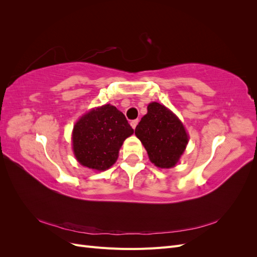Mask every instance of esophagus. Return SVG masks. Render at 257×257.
Wrapping results in <instances>:
<instances>
[{
  "instance_id": "34e87169",
  "label": "esophagus",
  "mask_w": 257,
  "mask_h": 257,
  "mask_svg": "<svg viewBox=\"0 0 257 257\" xmlns=\"http://www.w3.org/2000/svg\"><path fill=\"white\" fill-rule=\"evenodd\" d=\"M138 120L136 119V120H132L131 121V125H132V127H133V128H135L136 127V125H137V124H138Z\"/></svg>"
}]
</instances>
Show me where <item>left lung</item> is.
I'll use <instances>...</instances> for the list:
<instances>
[{
    "label": "left lung",
    "mask_w": 257,
    "mask_h": 257,
    "mask_svg": "<svg viewBox=\"0 0 257 257\" xmlns=\"http://www.w3.org/2000/svg\"><path fill=\"white\" fill-rule=\"evenodd\" d=\"M150 161L161 168L174 167L188 145L183 124L164 105L151 103L135 128Z\"/></svg>",
    "instance_id": "1"
}]
</instances>
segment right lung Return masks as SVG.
<instances>
[{
  "label": "right lung",
  "instance_id": "right-lung-1",
  "mask_svg": "<svg viewBox=\"0 0 257 257\" xmlns=\"http://www.w3.org/2000/svg\"><path fill=\"white\" fill-rule=\"evenodd\" d=\"M134 133L125 115L110 104L93 109L75 124L73 148L81 165L105 170L114 164L120 148Z\"/></svg>",
  "mask_w": 257,
  "mask_h": 257
}]
</instances>
